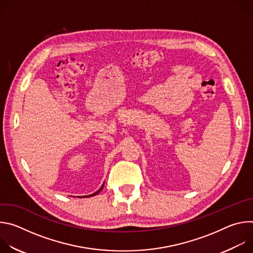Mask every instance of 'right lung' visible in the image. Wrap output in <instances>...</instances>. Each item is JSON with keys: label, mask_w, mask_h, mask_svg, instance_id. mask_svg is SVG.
<instances>
[{"label": "right lung", "mask_w": 253, "mask_h": 253, "mask_svg": "<svg viewBox=\"0 0 253 253\" xmlns=\"http://www.w3.org/2000/svg\"><path fill=\"white\" fill-rule=\"evenodd\" d=\"M103 186H104V184H103V185H102V186H101V188H100V189H99V190H98V191H97V192H95V193H94V194H91V195H89V196H87V197H90V196H94V195H96V194H98V193H99V192H100V191H101V190H102V189H103ZM81 197H82V196H81ZM83 197H85V196H83Z\"/></svg>", "instance_id": "1"}]
</instances>
